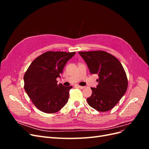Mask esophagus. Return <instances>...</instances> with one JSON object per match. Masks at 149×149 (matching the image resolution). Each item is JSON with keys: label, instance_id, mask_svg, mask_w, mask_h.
<instances>
[{"label": "esophagus", "instance_id": "esophagus-1", "mask_svg": "<svg viewBox=\"0 0 149 149\" xmlns=\"http://www.w3.org/2000/svg\"><path fill=\"white\" fill-rule=\"evenodd\" d=\"M77 86L78 88H79V89H83V88H84V86H79V85H77V86Z\"/></svg>", "mask_w": 149, "mask_h": 149}]
</instances>
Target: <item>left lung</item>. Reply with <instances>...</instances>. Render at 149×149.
<instances>
[{"label":"left lung","instance_id":"8db88e82","mask_svg":"<svg viewBox=\"0 0 149 149\" xmlns=\"http://www.w3.org/2000/svg\"><path fill=\"white\" fill-rule=\"evenodd\" d=\"M91 74H97L96 88H91L88 104L94 109L106 112L112 109L127 91L128 80L118 58L104 51L79 52Z\"/></svg>","mask_w":149,"mask_h":149}]
</instances>
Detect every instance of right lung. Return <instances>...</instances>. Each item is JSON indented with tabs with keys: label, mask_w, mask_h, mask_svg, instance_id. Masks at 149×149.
I'll return each instance as SVG.
<instances>
[{
	"label": "right lung",
	"mask_w": 149,
	"mask_h": 149,
	"mask_svg": "<svg viewBox=\"0 0 149 149\" xmlns=\"http://www.w3.org/2000/svg\"><path fill=\"white\" fill-rule=\"evenodd\" d=\"M76 52L48 51L31 62L24 74V89L36 107L48 114L63 107L71 86L57 84L63 70Z\"/></svg>",
	"instance_id": "add662e5"
}]
</instances>
